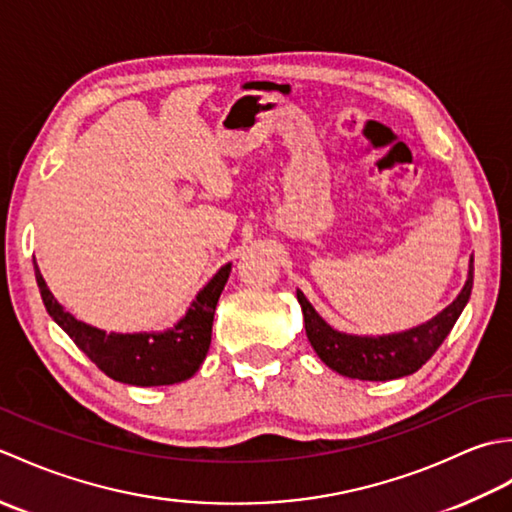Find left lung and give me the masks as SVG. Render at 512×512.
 Listing matches in <instances>:
<instances>
[{"instance_id": "1", "label": "left lung", "mask_w": 512, "mask_h": 512, "mask_svg": "<svg viewBox=\"0 0 512 512\" xmlns=\"http://www.w3.org/2000/svg\"><path fill=\"white\" fill-rule=\"evenodd\" d=\"M471 288L473 259L469 266V279H466L458 299L449 308H444L438 317L418 325V328L400 334L378 336V339L336 332L319 317L317 310L310 306V301L303 297L301 290H297V299L303 310L308 341L325 365L347 378L391 380L418 372L436 354L438 347L453 330L466 301H469Z\"/></svg>"}]
</instances>
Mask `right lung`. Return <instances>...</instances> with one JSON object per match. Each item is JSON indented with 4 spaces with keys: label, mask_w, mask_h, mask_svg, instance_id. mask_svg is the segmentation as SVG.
I'll return each instance as SVG.
<instances>
[{
    "label": "right lung",
    "mask_w": 512,
    "mask_h": 512,
    "mask_svg": "<svg viewBox=\"0 0 512 512\" xmlns=\"http://www.w3.org/2000/svg\"><path fill=\"white\" fill-rule=\"evenodd\" d=\"M228 273H231V264L217 270V275L198 292L184 319L167 332L105 334L92 325L76 321L70 312H65L52 297L39 268L35 266L43 306L59 323V328L105 376L118 380V383L138 387L176 385L198 372L206 352H209L213 314Z\"/></svg>",
    "instance_id": "add662e5"
}]
</instances>
